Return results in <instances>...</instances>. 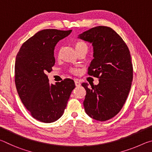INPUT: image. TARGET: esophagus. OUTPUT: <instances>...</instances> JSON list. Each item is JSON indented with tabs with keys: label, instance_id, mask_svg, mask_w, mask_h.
<instances>
[{
	"label": "esophagus",
	"instance_id": "1",
	"mask_svg": "<svg viewBox=\"0 0 152 152\" xmlns=\"http://www.w3.org/2000/svg\"><path fill=\"white\" fill-rule=\"evenodd\" d=\"M74 82H75V85H76V86H80L81 85L80 82L78 81V79L74 80Z\"/></svg>",
	"mask_w": 152,
	"mask_h": 152
}]
</instances>
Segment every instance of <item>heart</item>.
Listing matches in <instances>:
<instances>
[{
	"label": "heart",
	"mask_w": 152,
	"mask_h": 152,
	"mask_svg": "<svg viewBox=\"0 0 152 152\" xmlns=\"http://www.w3.org/2000/svg\"><path fill=\"white\" fill-rule=\"evenodd\" d=\"M74 47L77 52L81 51V50H86L88 51V45L87 43L84 42H82V41H78V42H76L74 43ZM70 72L73 74H77L78 72V70L77 68H71Z\"/></svg>",
	"instance_id": "b5f03b06"
}]
</instances>
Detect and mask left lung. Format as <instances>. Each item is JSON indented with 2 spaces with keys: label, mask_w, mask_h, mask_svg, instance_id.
Returning a JSON list of instances; mask_svg holds the SVG:
<instances>
[{
  "label": "left lung",
  "mask_w": 152,
  "mask_h": 152,
  "mask_svg": "<svg viewBox=\"0 0 152 152\" xmlns=\"http://www.w3.org/2000/svg\"><path fill=\"white\" fill-rule=\"evenodd\" d=\"M78 37L93 46L94 59L88 74L99 78L97 85L82 84L86 91L84 110L93 119L105 121L118 114L130 91L133 80L130 51L122 38L109 27H93Z\"/></svg>",
  "instance_id": "8db88e82"
}]
</instances>
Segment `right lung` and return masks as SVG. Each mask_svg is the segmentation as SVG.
I'll use <instances>...</instances> for the list:
<instances>
[{"label": "right lung", "mask_w": 152, "mask_h": 152, "mask_svg": "<svg viewBox=\"0 0 152 152\" xmlns=\"http://www.w3.org/2000/svg\"><path fill=\"white\" fill-rule=\"evenodd\" d=\"M72 30L43 29L27 40L16 56L15 82L20 100L35 119L52 123L62 116L72 91L73 80L49 83L48 72L55 64L54 48Z\"/></svg>", "instance_id": "1"}]
</instances>
